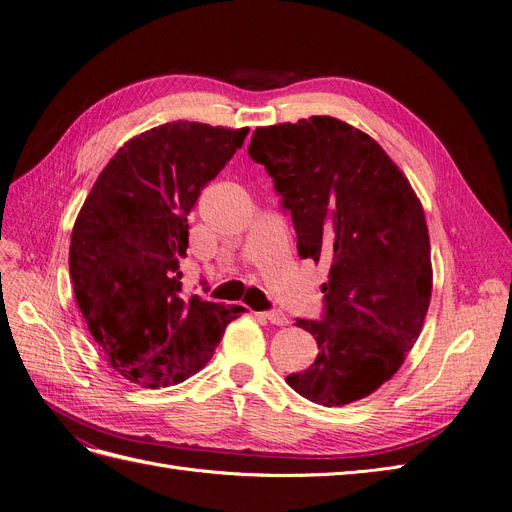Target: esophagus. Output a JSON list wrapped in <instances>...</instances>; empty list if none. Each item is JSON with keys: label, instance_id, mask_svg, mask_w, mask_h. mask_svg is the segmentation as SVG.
I'll use <instances>...</instances> for the list:
<instances>
[{"label": "esophagus", "instance_id": "obj_1", "mask_svg": "<svg viewBox=\"0 0 512 512\" xmlns=\"http://www.w3.org/2000/svg\"><path fill=\"white\" fill-rule=\"evenodd\" d=\"M261 316L266 318L268 323L278 325V327H282V325H289V318H287V314L282 312V310H270V312H263Z\"/></svg>", "mask_w": 512, "mask_h": 512}]
</instances>
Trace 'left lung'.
I'll use <instances>...</instances> for the list:
<instances>
[{
	"mask_svg": "<svg viewBox=\"0 0 512 512\" xmlns=\"http://www.w3.org/2000/svg\"><path fill=\"white\" fill-rule=\"evenodd\" d=\"M249 154L293 217L299 257L331 263L323 320L295 323L318 356L287 384L325 407L365 399L422 333L432 293L422 202L380 143L331 116L257 128Z\"/></svg>",
	"mask_w": 512,
	"mask_h": 512,
	"instance_id": "8db88e82",
	"label": "left lung"
}]
</instances>
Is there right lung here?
Returning <instances> with one entry per match:
<instances>
[{
  "label": "right lung",
  "mask_w": 512,
  "mask_h": 512,
  "mask_svg": "<svg viewBox=\"0 0 512 512\" xmlns=\"http://www.w3.org/2000/svg\"><path fill=\"white\" fill-rule=\"evenodd\" d=\"M249 128L170 122L126 141L75 219V301L107 363L143 388L175 386L213 356L242 306L181 295L192 211Z\"/></svg>",
  "instance_id": "add662e5"
}]
</instances>
